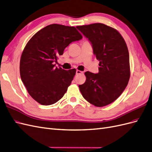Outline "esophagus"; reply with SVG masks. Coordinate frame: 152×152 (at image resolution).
I'll list each match as a JSON object with an SVG mask.
<instances>
[{
  "mask_svg": "<svg viewBox=\"0 0 152 152\" xmlns=\"http://www.w3.org/2000/svg\"><path fill=\"white\" fill-rule=\"evenodd\" d=\"M83 73V72L80 71V70H79V69H77V70L76 71V74L78 75V74H80V73Z\"/></svg>",
  "mask_w": 152,
  "mask_h": 152,
  "instance_id": "obj_1",
  "label": "esophagus"
}]
</instances>
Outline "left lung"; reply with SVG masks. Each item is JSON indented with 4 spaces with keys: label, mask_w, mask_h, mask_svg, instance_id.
<instances>
[{
    "label": "left lung",
    "mask_w": 152,
    "mask_h": 152,
    "mask_svg": "<svg viewBox=\"0 0 152 152\" xmlns=\"http://www.w3.org/2000/svg\"><path fill=\"white\" fill-rule=\"evenodd\" d=\"M91 43L93 54L100 61L99 72H86V82L79 87L90 104L104 107L113 103L124 91L130 76L129 53L116 29L96 23L76 27Z\"/></svg>",
    "instance_id": "1"
}]
</instances>
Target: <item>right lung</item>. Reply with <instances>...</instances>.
Wrapping results in <instances>:
<instances>
[{"label": "right lung", "mask_w": 152, "mask_h": 152, "mask_svg": "<svg viewBox=\"0 0 152 152\" xmlns=\"http://www.w3.org/2000/svg\"><path fill=\"white\" fill-rule=\"evenodd\" d=\"M82 38L75 27L54 23L37 32L27 42L20 58V77L28 94L39 104H54L66 92L76 69L65 70L54 63L65 48Z\"/></svg>", "instance_id": "obj_1"}]
</instances>
